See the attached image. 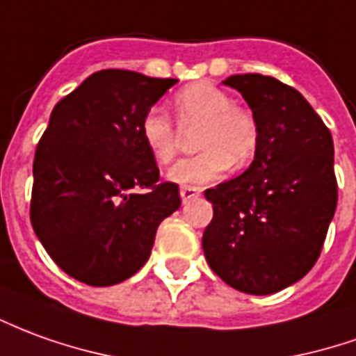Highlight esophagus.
<instances>
[{
	"instance_id": "1",
	"label": "esophagus",
	"mask_w": 356,
	"mask_h": 356,
	"mask_svg": "<svg viewBox=\"0 0 356 356\" xmlns=\"http://www.w3.org/2000/svg\"><path fill=\"white\" fill-rule=\"evenodd\" d=\"M179 195L183 198V202H188L191 198H196V196L200 195V188H196V186H181V191H179Z\"/></svg>"
}]
</instances>
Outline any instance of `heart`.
I'll use <instances>...</instances> for the list:
<instances>
[{
  "label": "heart",
  "mask_w": 356,
  "mask_h": 356,
  "mask_svg": "<svg viewBox=\"0 0 356 356\" xmlns=\"http://www.w3.org/2000/svg\"><path fill=\"white\" fill-rule=\"evenodd\" d=\"M173 113L181 125L200 123L196 144L202 152L179 160L168 179L179 185H206L221 179L231 165L243 168L254 158L260 129L254 113L235 106L227 92L212 83H195L173 98ZM140 138L158 163H168L177 150V127L160 108L140 119Z\"/></svg>",
  "instance_id": "1"
}]
</instances>
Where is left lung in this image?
<instances>
[{"instance_id": "left-lung-1", "label": "left lung", "mask_w": 356, "mask_h": 356, "mask_svg": "<svg viewBox=\"0 0 356 356\" xmlns=\"http://www.w3.org/2000/svg\"><path fill=\"white\" fill-rule=\"evenodd\" d=\"M227 86L252 109L260 140L243 175L206 188L213 218L206 262L233 289L272 295L305 277L337 206L334 140L302 94L273 76L233 74Z\"/></svg>"}]
</instances>
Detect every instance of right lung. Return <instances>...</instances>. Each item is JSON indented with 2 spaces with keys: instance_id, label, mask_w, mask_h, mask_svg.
<instances>
[{
  "instance_id": "obj_1",
  "label": "right lung",
  "mask_w": 356,
  "mask_h": 356,
  "mask_svg": "<svg viewBox=\"0 0 356 356\" xmlns=\"http://www.w3.org/2000/svg\"><path fill=\"white\" fill-rule=\"evenodd\" d=\"M177 79L104 69L57 102L34 154L32 229L61 270L94 287L135 275L179 186L140 138V119Z\"/></svg>"
}]
</instances>
